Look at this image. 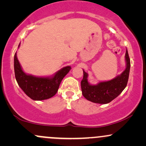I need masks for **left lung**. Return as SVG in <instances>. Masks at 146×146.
Listing matches in <instances>:
<instances>
[{
	"mask_svg": "<svg viewBox=\"0 0 146 146\" xmlns=\"http://www.w3.org/2000/svg\"><path fill=\"white\" fill-rule=\"evenodd\" d=\"M126 68L121 75L109 81L101 82L96 85L90 84L88 82V74L83 70L84 76L81 81L83 96L88 101L97 104H108L115 99L126 87L129 78L130 60L128 51L125 52Z\"/></svg>",
	"mask_w": 146,
	"mask_h": 146,
	"instance_id": "left-lung-1",
	"label": "left lung"
}]
</instances>
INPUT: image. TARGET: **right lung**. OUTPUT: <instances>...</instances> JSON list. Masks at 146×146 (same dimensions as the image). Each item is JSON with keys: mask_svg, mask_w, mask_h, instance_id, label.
Returning a JSON list of instances; mask_svg holds the SVG:
<instances>
[{"mask_svg": "<svg viewBox=\"0 0 146 146\" xmlns=\"http://www.w3.org/2000/svg\"><path fill=\"white\" fill-rule=\"evenodd\" d=\"M71 68L70 66H65L53 76L46 78L27 75L22 69L16 53L14 55V72L16 81L25 94L33 100H47L54 96L58 92L62 80Z\"/></svg>", "mask_w": 146, "mask_h": 146, "instance_id": "right-lung-1", "label": "right lung"}]
</instances>
